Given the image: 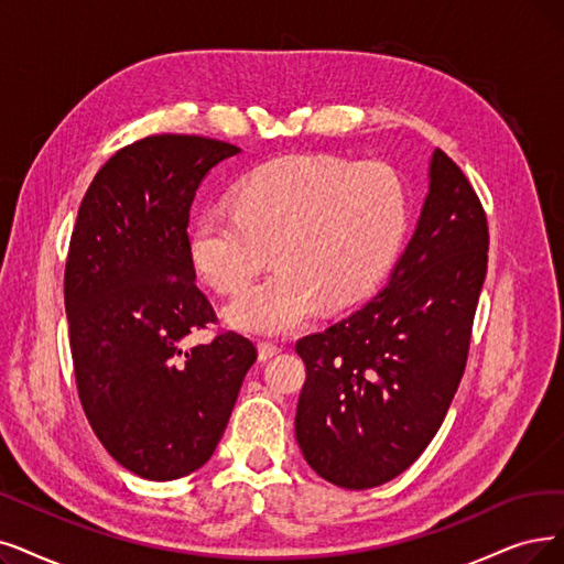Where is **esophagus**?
Segmentation results:
<instances>
[{
	"mask_svg": "<svg viewBox=\"0 0 564 564\" xmlns=\"http://www.w3.org/2000/svg\"><path fill=\"white\" fill-rule=\"evenodd\" d=\"M280 354V345L275 343H259V360H268Z\"/></svg>",
	"mask_w": 564,
	"mask_h": 564,
	"instance_id": "1",
	"label": "esophagus"
}]
</instances>
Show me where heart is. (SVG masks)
I'll return each instance as SVG.
<instances>
[{"label": "heart", "mask_w": 564, "mask_h": 564, "mask_svg": "<svg viewBox=\"0 0 564 564\" xmlns=\"http://www.w3.org/2000/svg\"><path fill=\"white\" fill-rule=\"evenodd\" d=\"M404 219L408 200L391 166L291 154L242 177L231 208L196 219L189 257L208 284L238 294L273 247L278 268L224 317L245 333L282 335L322 305L340 310L366 296L391 261Z\"/></svg>", "instance_id": "1"}]
</instances>
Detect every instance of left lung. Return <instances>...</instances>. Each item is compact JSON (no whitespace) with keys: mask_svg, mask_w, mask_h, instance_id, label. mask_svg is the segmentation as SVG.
<instances>
[{"mask_svg":"<svg viewBox=\"0 0 564 564\" xmlns=\"http://www.w3.org/2000/svg\"><path fill=\"white\" fill-rule=\"evenodd\" d=\"M488 265L481 200L442 150L412 240L364 307L296 343V440L326 481L364 490L402 475L452 404Z\"/></svg>","mask_w":564,"mask_h":564,"instance_id":"1","label":"left lung"}]
</instances>
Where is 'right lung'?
Returning <instances> with one entry per match:
<instances>
[{
  "label": "right lung",
  "mask_w": 564,
  "mask_h": 564,
  "mask_svg": "<svg viewBox=\"0 0 564 564\" xmlns=\"http://www.w3.org/2000/svg\"><path fill=\"white\" fill-rule=\"evenodd\" d=\"M240 148L183 133L116 152L87 187L64 270L80 404L106 452L133 475L171 481L204 467L229 423L257 347L215 324L189 257L198 185Z\"/></svg>",
  "instance_id": "right-lung-1"
}]
</instances>
